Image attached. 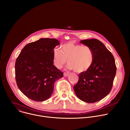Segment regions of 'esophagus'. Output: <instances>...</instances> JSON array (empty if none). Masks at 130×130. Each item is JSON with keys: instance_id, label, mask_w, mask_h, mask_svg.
<instances>
[{"instance_id": "34e87169", "label": "esophagus", "mask_w": 130, "mask_h": 130, "mask_svg": "<svg viewBox=\"0 0 130 130\" xmlns=\"http://www.w3.org/2000/svg\"><path fill=\"white\" fill-rule=\"evenodd\" d=\"M68 75H69V73L68 72H64V77H67L68 76Z\"/></svg>"}]
</instances>
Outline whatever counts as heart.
<instances>
[{"mask_svg": "<svg viewBox=\"0 0 130 130\" xmlns=\"http://www.w3.org/2000/svg\"><path fill=\"white\" fill-rule=\"evenodd\" d=\"M94 54L92 49L86 45L67 43L61 46L60 50L53 51V62L55 66L61 68L68 60L67 68L76 72L87 71L94 62Z\"/></svg>", "mask_w": 130, "mask_h": 130, "instance_id": "1", "label": "heart"}]
</instances>
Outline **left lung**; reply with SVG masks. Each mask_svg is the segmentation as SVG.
<instances>
[{"label": "left lung", "instance_id": "1", "mask_svg": "<svg viewBox=\"0 0 130 130\" xmlns=\"http://www.w3.org/2000/svg\"><path fill=\"white\" fill-rule=\"evenodd\" d=\"M93 50L94 62L86 71L79 74L73 89L77 96L87 103L100 101L110 92L116 73L114 57L104 44L97 39L81 41Z\"/></svg>", "mask_w": 130, "mask_h": 130}]
</instances>
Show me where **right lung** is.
Masks as SVG:
<instances>
[{"mask_svg": "<svg viewBox=\"0 0 130 130\" xmlns=\"http://www.w3.org/2000/svg\"><path fill=\"white\" fill-rule=\"evenodd\" d=\"M60 45L55 39H41L27 44L17 57L15 79L17 86L29 99L43 101L50 97L54 84L63 72L53 65V49Z\"/></svg>", "mask_w": 130, "mask_h": 130, "instance_id": "right-lung-1", "label": "right lung"}]
</instances>
